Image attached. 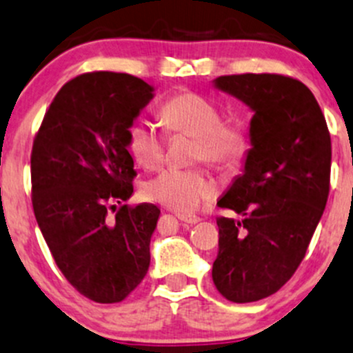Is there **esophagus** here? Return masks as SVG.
<instances>
[{"label":"esophagus","mask_w":353,"mask_h":353,"mask_svg":"<svg viewBox=\"0 0 353 353\" xmlns=\"http://www.w3.org/2000/svg\"><path fill=\"white\" fill-rule=\"evenodd\" d=\"M178 219L183 224H187V226H192V224H197L201 221V217L192 216V214H178Z\"/></svg>","instance_id":"obj_1"}]
</instances>
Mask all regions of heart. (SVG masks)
<instances>
[{"instance_id":"obj_1","label":"heart","mask_w":353,"mask_h":353,"mask_svg":"<svg viewBox=\"0 0 353 353\" xmlns=\"http://www.w3.org/2000/svg\"><path fill=\"white\" fill-rule=\"evenodd\" d=\"M159 121L170 136H192V161H205L217 170H234L250 151V132L241 119H223L219 105L195 92H178L161 103ZM125 146L144 170H156L165 159L166 137L148 121L127 127ZM148 201L176 212H192L216 197L217 185L202 168H166L143 187Z\"/></svg>"}]
</instances>
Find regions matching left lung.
<instances>
[{
    "label": "left lung",
    "mask_w": 353,
    "mask_h": 353,
    "mask_svg": "<svg viewBox=\"0 0 353 353\" xmlns=\"http://www.w3.org/2000/svg\"><path fill=\"white\" fill-rule=\"evenodd\" d=\"M216 88L245 101L255 115L245 173L217 217L216 289L232 303H253L277 292L307 252L330 194L332 139L311 90L284 74H230Z\"/></svg>",
    "instance_id": "8db88e82"
}]
</instances>
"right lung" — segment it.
Returning <instances> with one entry per match:
<instances>
[{"instance_id":"right-lung-1","label":"right lung","mask_w":353,"mask_h":353,"mask_svg":"<svg viewBox=\"0 0 353 353\" xmlns=\"http://www.w3.org/2000/svg\"><path fill=\"white\" fill-rule=\"evenodd\" d=\"M151 98L152 86L125 72L76 76L54 97L32 146L35 219L69 284L95 303H121L150 268L159 209L123 202L136 176L127 127Z\"/></svg>"}]
</instances>
